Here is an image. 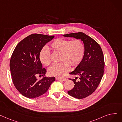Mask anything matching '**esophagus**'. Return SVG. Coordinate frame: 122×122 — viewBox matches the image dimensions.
I'll list each match as a JSON object with an SVG mask.
<instances>
[{
    "instance_id": "obj_1",
    "label": "esophagus",
    "mask_w": 122,
    "mask_h": 122,
    "mask_svg": "<svg viewBox=\"0 0 122 122\" xmlns=\"http://www.w3.org/2000/svg\"><path fill=\"white\" fill-rule=\"evenodd\" d=\"M56 79L57 80H59V81H65L67 80V79L65 78H59V77H56Z\"/></svg>"
}]
</instances>
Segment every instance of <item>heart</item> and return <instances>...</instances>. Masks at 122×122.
I'll return each instance as SVG.
<instances>
[{
  "mask_svg": "<svg viewBox=\"0 0 122 122\" xmlns=\"http://www.w3.org/2000/svg\"><path fill=\"white\" fill-rule=\"evenodd\" d=\"M50 48L59 54V61L61 62L48 69V74L52 76H63L67 73L70 67L72 68L77 67L81 62L85 53L84 45L79 39L70 41L57 38L52 42ZM39 59L45 66L51 64L50 53L46 47L40 51Z\"/></svg>",
  "mask_w": 122,
  "mask_h": 122,
  "instance_id": "b5f03b06",
  "label": "heart"
}]
</instances>
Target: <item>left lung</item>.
Returning <instances> with one entry per match:
<instances>
[{
	"mask_svg": "<svg viewBox=\"0 0 122 122\" xmlns=\"http://www.w3.org/2000/svg\"><path fill=\"white\" fill-rule=\"evenodd\" d=\"M63 36L81 39L84 44L85 53L81 62L69 73L79 76V79L76 81L77 77L70 79L74 82L75 85L68 93L79 99L86 98L95 91L103 76L105 63L102 50L96 41L83 32Z\"/></svg>",
	"mask_w": 122,
	"mask_h": 122,
	"instance_id": "obj_1",
	"label": "left lung"
}]
</instances>
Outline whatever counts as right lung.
Listing matches in <instances>:
<instances>
[{
	"label": "right lung",
	"mask_w": 122,
	"mask_h": 122,
	"mask_svg": "<svg viewBox=\"0 0 122 122\" xmlns=\"http://www.w3.org/2000/svg\"><path fill=\"white\" fill-rule=\"evenodd\" d=\"M54 36L33 34L21 41L16 46L10 61L12 81L23 96L33 99L45 93L54 77L45 76L46 70L43 68L39 59L40 52L45 44ZM43 76L38 81L36 77Z\"/></svg>",
	"instance_id": "obj_1"
}]
</instances>
